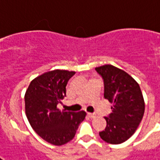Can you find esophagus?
<instances>
[{
    "mask_svg": "<svg viewBox=\"0 0 160 160\" xmlns=\"http://www.w3.org/2000/svg\"><path fill=\"white\" fill-rule=\"evenodd\" d=\"M88 116L90 117V118H95V117H96L95 113H92V112H88Z\"/></svg>",
    "mask_w": 160,
    "mask_h": 160,
    "instance_id": "34e87169",
    "label": "esophagus"
}]
</instances>
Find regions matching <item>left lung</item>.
<instances>
[{"mask_svg":"<svg viewBox=\"0 0 160 160\" xmlns=\"http://www.w3.org/2000/svg\"><path fill=\"white\" fill-rule=\"evenodd\" d=\"M95 70L103 80L104 98L112 103V113L105 117L107 127L99 136L107 143L121 144L134 133L142 120V92L136 80L121 69L105 65Z\"/></svg>","mask_w":160,"mask_h":160,"instance_id":"obj_1","label":"left lung"}]
</instances>
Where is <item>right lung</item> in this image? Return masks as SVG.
Segmentation results:
<instances>
[{
    "label": "right lung",
    "instance_id": "obj_1",
    "mask_svg": "<svg viewBox=\"0 0 160 160\" xmlns=\"http://www.w3.org/2000/svg\"><path fill=\"white\" fill-rule=\"evenodd\" d=\"M75 72L53 70L35 78L25 94L27 118L41 138L54 146L72 140L86 117L84 111L65 112L57 108L66 97V87Z\"/></svg>",
    "mask_w": 160,
    "mask_h": 160
}]
</instances>
